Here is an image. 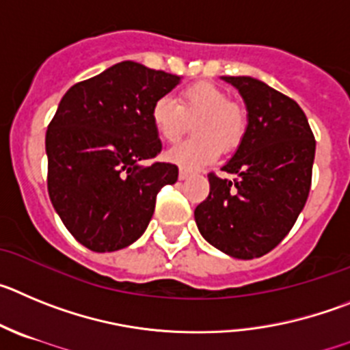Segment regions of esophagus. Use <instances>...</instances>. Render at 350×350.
<instances>
[{
	"instance_id": "esophagus-1",
	"label": "esophagus",
	"mask_w": 350,
	"mask_h": 350,
	"mask_svg": "<svg viewBox=\"0 0 350 350\" xmlns=\"http://www.w3.org/2000/svg\"><path fill=\"white\" fill-rule=\"evenodd\" d=\"M188 176H190V174H188L187 171H183V169H181V171H179V179H181V181L188 179Z\"/></svg>"
}]
</instances>
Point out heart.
<instances>
[{
	"instance_id": "b5f03b06",
	"label": "heart",
	"mask_w": 350,
	"mask_h": 350,
	"mask_svg": "<svg viewBox=\"0 0 350 350\" xmlns=\"http://www.w3.org/2000/svg\"><path fill=\"white\" fill-rule=\"evenodd\" d=\"M193 122V139L183 141L167 152L169 162L183 171H198L218 159L219 146L232 150L241 143L245 131L244 111L230 103L225 90L213 83H195L179 92L178 100L159 97L152 106V124L159 136L174 143Z\"/></svg>"
}]
</instances>
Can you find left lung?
<instances>
[{
  "mask_svg": "<svg viewBox=\"0 0 350 350\" xmlns=\"http://www.w3.org/2000/svg\"><path fill=\"white\" fill-rule=\"evenodd\" d=\"M239 90L247 125L232 159L209 174V197L195 209L198 232L221 253L253 260L288 235L307 202L316 139L300 106L251 77H221Z\"/></svg>",
  "mask_w": 350,
  "mask_h": 350,
  "instance_id": "obj_1",
  "label": "left lung"
}]
</instances>
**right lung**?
I'll return each instance as SVG.
<instances>
[{"mask_svg":"<svg viewBox=\"0 0 350 350\" xmlns=\"http://www.w3.org/2000/svg\"><path fill=\"white\" fill-rule=\"evenodd\" d=\"M181 81L124 61L73 85L46 129L49 195L59 218L96 253L124 250L144 234L157 193L178 181L162 150L152 106Z\"/></svg>","mask_w":350,"mask_h":350,"instance_id":"add662e5","label":"right lung"}]
</instances>
